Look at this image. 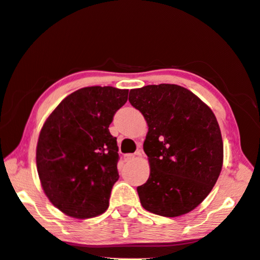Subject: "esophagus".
<instances>
[{"label": "esophagus", "mask_w": 260, "mask_h": 260, "mask_svg": "<svg viewBox=\"0 0 260 260\" xmlns=\"http://www.w3.org/2000/svg\"><path fill=\"white\" fill-rule=\"evenodd\" d=\"M135 158V155L134 154H126L123 156V159H125V162H131V160H133Z\"/></svg>", "instance_id": "obj_1"}]
</instances>
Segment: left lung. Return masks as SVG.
I'll list each match as a JSON object with an SVG mask.
<instances>
[{
  "instance_id": "left-lung-1",
  "label": "left lung",
  "mask_w": 260,
  "mask_h": 260,
  "mask_svg": "<svg viewBox=\"0 0 260 260\" xmlns=\"http://www.w3.org/2000/svg\"><path fill=\"white\" fill-rule=\"evenodd\" d=\"M128 101L148 125L143 150L150 175L137 188L140 203L160 216L189 213L209 194L222 170L223 141L215 114L177 84L132 89Z\"/></svg>"
}]
</instances>
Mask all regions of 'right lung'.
Instances as JSON below:
<instances>
[{
	"mask_svg": "<svg viewBox=\"0 0 260 260\" xmlns=\"http://www.w3.org/2000/svg\"><path fill=\"white\" fill-rule=\"evenodd\" d=\"M127 98V89H78L41 127L37 171L45 194L66 215L90 219L108 209L111 189L119 178L117 138L109 126Z\"/></svg>",
	"mask_w": 260,
	"mask_h": 260,
	"instance_id": "right-lung-1",
	"label": "right lung"
}]
</instances>
